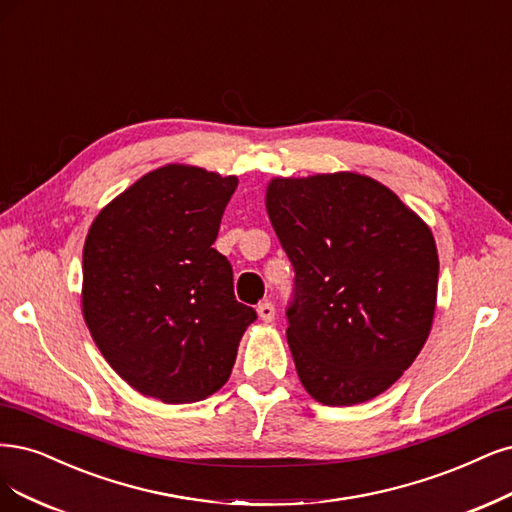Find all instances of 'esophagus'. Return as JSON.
I'll return each mask as SVG.
<instances>
[{
	"label": "esophagus",
	"instance_id": "esophagus-1",
	"mask_svg": "<svg viewBox=\"0 0 512 512\" xmlns=\"http://www.w3.org/2000/svg\"><path fill=\"white\" fill-rule=\"evenodd\" d=\"M256 311H258V317H260L262 322H273V320H275V305H273L271 301L260 303V305L256 307Z\"/></svg>",
	"mask_w": 512,
	"mask_h": 512
}]
</instances>
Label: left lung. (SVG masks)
<instances>
[{
	"mask_svg": "<svg viewBox=\"0 0 512 512\" xmlns=\"http://www.w3.org/2000/svg\"><path fill=\"white\" fill-rule=\"evenodd\" d=\"M267 214L294 267L288 345L326 407L392 387L428 341L438 252L430 226L356 171L273 178Z\"/></svg>",
	"mask_w": 512,
	"mask_h": 512,
	"instance_id": "1",
	"label": "left lung"
}]
</instances>
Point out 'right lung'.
Returning a JSON list of instances; mask_svg holds the SVG:
<instances>
[{
	"label": "right lung",
	"instance_id": "obj_1",
	"mask_svg": "<svg viewBox=\"0 0 512 512\" xmlns=\"http://www.w3.org/2000/svg\"><path fill=\"white\" fill-rule=\"evenodd\" d=\"M237 175L171 163L93 220L82 252V315L103 358L139 394L197 402L231 377L256 311L237 303L218 250Z\"/></svg>",
	"mask_w": 512,
	"mask_h": 512
}]
</instances>
